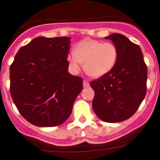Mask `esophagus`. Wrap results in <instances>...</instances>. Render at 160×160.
Returning a JSON list of instances; mask_svg holds the SVG:
<instances>
[{"label":"esophagus","instance_id":"1","mask_svg":"<svg viewBox=\"0 0 160 160\" xmlns=\"http://www.w3.org/2000/svg\"><path fill=\"white\" fill-rule=\"evenodd\" d=\"M89 86H90V84H89L88 82L83 81V87H84V88H87V87H88Z\"/></svg>","mask_w":160,"mask_h":160}]
</instances>
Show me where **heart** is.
Wrapping results in <instances>:
<instances>
[{
    "label": "heart",
    "instance_id": "obj_1",
    "mask_svg": "<svg viewBox=\"0 0 160 160\" xmlns=\"http://www.w3.org/2000/svg\"><path fill=\"white\" fill-rule=\"evenodd\" d=\"M116 46L110 42L87 38L76 45L75 51L68 53L67 61L73 73L84 70L93 78H101L111 71L118 60Z\"/></svg>",
    "mask_w": 160,
    "mask_h": 160
}]
</instances>
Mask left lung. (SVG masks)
Wrapping results in <instances>:
<instances>
[{
    "mask_svg": "<svg viewBox=\"0 0 160 160\" xmlns=\"http://www.w3.org/2000/svg\"><path fill=\"white\" fill-rule=\"evenodd\" d=\"M105 39L116 46L118 57L110 73L90 82L93 110L104 122H122L135 114L145 98L148 68L140 47L127 37L113 33Z\"/></svg>",
    "mask_w": 160,
    "mask_h": 160,
    "instance_id": "obj_1",
    "label": "left lung"
}]
</instances>
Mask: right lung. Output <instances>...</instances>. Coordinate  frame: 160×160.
<instances>
[{
	"label": "right lung",
	"mask_w": 160,
	"mask_h": 160,
	"mask_svg": "<svg viewBox=\"0 0 160 160\" xmlns=\"http://www.w3.org/2000/svg\"><path fill=\"white\" fill-rule=\"evenodd\" d=\"M70 38L38 37L20 48L10 66V93L22 116L38 127L66 121L83 88L68 72Z\"/></svg>",
	"instance_id": "obj_1"
}]
</instances>
